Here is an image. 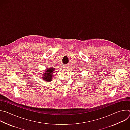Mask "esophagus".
<instances>
[{
	"label": "esophagus",
	"instance_id": "34e87169",
	"mask_svg": "<svg viewBox=\"0 0 130 130\" xmlns=\"http://www.w3.org/2000/svg\"><path fill=\"white\" fill-rule=\"evenodd\" d=\"M64 68H65V69L68 68V65H65V66H64Z\"/></svg>",
	"mask_w": 130,
	"mask_h": 130
}]
</instances>
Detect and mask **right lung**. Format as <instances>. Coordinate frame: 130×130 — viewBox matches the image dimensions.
<instances>
[{
  "label": "right lung",
  "instance_id": "obj_1",
  "mask_svg": "<svg viewBox=\"0 0 130 130\" xmlns=\"http://www.w3.org/2000/svg\"><path fill=\"white\" fill-rule=\"evenodd\" d=\"M55 71V68H49L46 69L45 73H44L43 76L42 77L43 80L45 81L50 82L52 81L53 75H54V71Z\"/></svg>",
  "mask_w": 130,
  "mask_h": 130
}]
</instances>
